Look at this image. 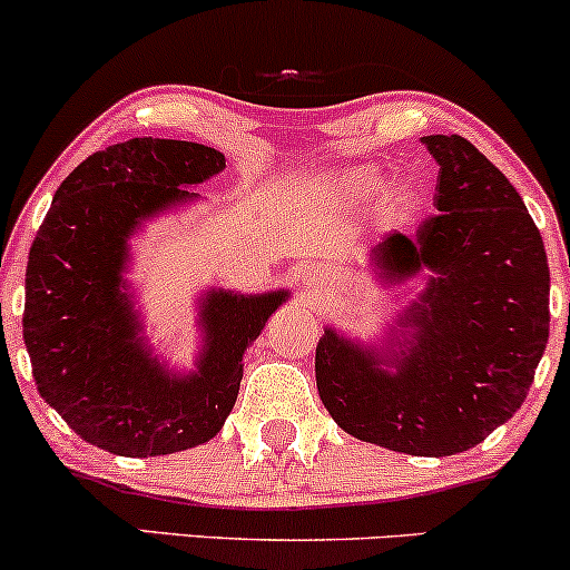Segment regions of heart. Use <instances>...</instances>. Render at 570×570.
Instances as JSON below:
<instances>
[{
    "instance_id": "obj_1",
    "label": "heart",
    "mask_w": 570,
    "mask_h": 570,
    "mask_svg": "<svg viewBox=\"0 0 570 570\" xmlns=\"http://www.w3.org/2000/svg\"><path fill=\"white\" fill-rule=\"evenodd\" d=\"M381 185H383V179H381V174L375 171V168H356V171L345 174V179H343L345 193H348L351 198H356V200L372 198V195L381 189ZM394 206H399V208L410 206V193H396L394 195Z\"/></svg>"
}]
</instances>
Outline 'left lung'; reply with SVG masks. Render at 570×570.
<instances>
[{
  "instance_id": "1",
  "label": "left lung",
  "mask_w": 570,
  "mask_h": 570,
  "mask_svg": "<svg viewBox=\"0 0 570 570\" xmlns=\"http://www.w3.org/2000/svg\"><path fill=\"white\" fill-rule=\"evenodd\" d=\"M421 141L440 163L436 214L370 252L385 284L434 273L396 324L410 335L375 351L330 326L316 345V385L356 440L442 458L480 444L525 402L549 340V267L520 193L472 141Z\"/></svg>"
}]
</instances>
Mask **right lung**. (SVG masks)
Masks as SVG:
<instances>
[{
    "label": "right lung",
    "instance_id": "obj_1",
    "mask_svg": "<svg viewBox=\"0 0 570 570\" xmlns=\"http://www.w3.org/2000/svg\"><path fill=\"white\" fill-rule=\"evenodd\" d=\"M225 155L195 141L130 139L94 153L56 189L26 265L23 343L39 396L85 442L147 458L217 436L238 399L244 353L289 292H208L203 351L168 372L139 337L122 271L144 219L195 200Z\"/></svg>",
    "mask_w": 570,
    "mask_h": 570
}]
</instances>
